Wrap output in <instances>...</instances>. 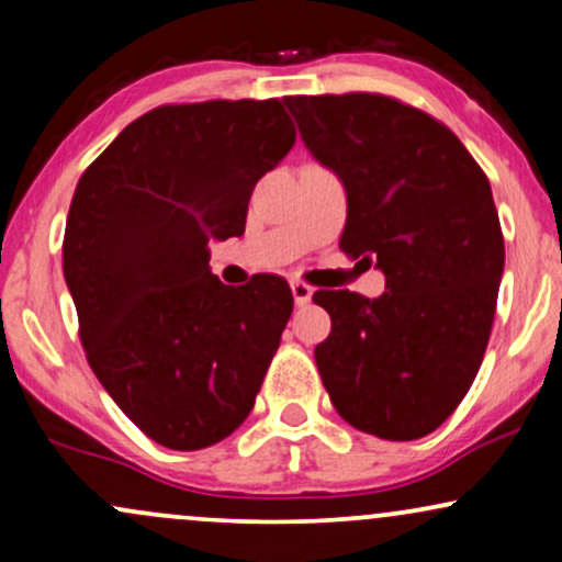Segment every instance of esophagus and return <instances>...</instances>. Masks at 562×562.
<instances>
[{"label":"esophagus","instance_id":"esophagus-1","mask_svg":"<svg viewBox=\"0 0 562 562\" xmlns=\"http://www.w3.org/2000/svg\"><path fill=\"white\" fill-rule=\"evenodd\" d=\"M290 290H293L295 306H306V303L312 301V295H314V288H308L306 282H301V280L290 282Z\"/></svg>","mask_w":562,"mask_h":562}]
</instances>
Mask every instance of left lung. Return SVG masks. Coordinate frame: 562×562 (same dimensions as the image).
I'll return each instance as SVG.
<instances>
[{
    "instance_id": "obj_1",
    "label": "left lung",
    "mask_w": 562,
    "mask_h": 562,
    "mask_svg": "<svg viewBox=\"0 0 562 562\" xmlns=\"http://www.w3.org/2000/svg\"><path fill=\"white\" fill-rule=\"evenodd\" d=\"M282 102L306 150L344 182L340 248L385 274L380 299L314 293L333 319L314 348L322 383L357 430L434 434L479 375L505 272L486 173L447 126L393 97Z\"/></svg>"
}]
</instances>
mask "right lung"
I'll return each instance as SVG.
<instances>
[{
    "mask_svg": "<svg viewBox=\"0 0 562 562\" xmlns=\"http://www.w3.org/2000/svg\"><path fill=\"white\" fill-rule=\"evenodd\" d=\"M280 100L164 105L81 173L63 274L89 367L145 436L205 449L250 415L293 312L288 282L229 288L211 240L240 237L254 187L290 147Z\"/></svg>",
    "mask_w": 562,
    "mask_h": 562,
    "instance_id": "1",
    "label": "right lung"
}]
</instances>
